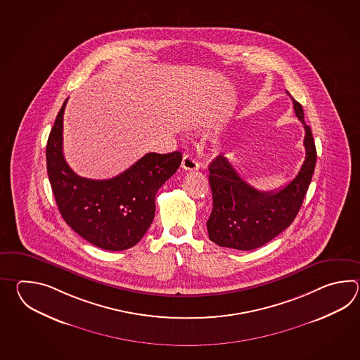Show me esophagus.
I'll return each instance as SVG.
<instances>
[{
    "label": "esophagus",
    "instance_id": "1",
    "mask_svg": "<svg viewBox=\"0 0 360 360\" xmlns=\"http://www.w3.org/2000/svg\"><path fill=\"white\" fill-rule=\"evenodd\" d=\"M181 167L185 171H195L199 169V163L193 158V155L191 154H184Z\"/></svg>",
    "mask_w": 360,
    "mask_h": 360
}]
</instances>
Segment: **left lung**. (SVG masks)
<instances>
[{"mask_svg":"<svg viewBox=\"0 0 360 360\" xmlns=\"http://www.w3.org/2000/svg\"><path fill=\"white\" fill-rule=\"evenodd\" d=\"M291 96V94L287 91ZM293 109L305 129L306 157L299 174L283 188L260 191L245 183L220 154L208 166L214 207L207 221L208 237L220 247L250 251L266 245L287 229L299 214L311 181L316 149L304 109L293 99Z\"/></svg>","mask_w":360,"mask_h":360,"instance_id":"obj_1","label":"left lung"}]
</instances>
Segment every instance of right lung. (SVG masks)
I'll return each instance as SVG.
<instances>
[{"mask_svg": "<svg viewBox=\"0 0 360 360\" xmlns=\"http://www.w3.org/2000/svg\"><path fill=\"white\" fill-rule=\"evenodd\" d=\"M56 115L46 146L49 180L63 219L78 236L108 251H122L144 237L153 221L155 194L176 172L183 155L148 153L108 180L77 175L63 154V115Z\"/></svg>", "mask_w": 360, "mask_h": 360, "instance_id": "1", "label": "right lung"}]
</instances>
